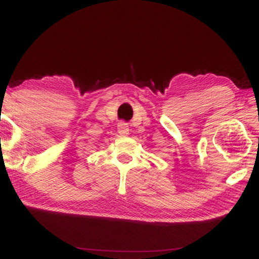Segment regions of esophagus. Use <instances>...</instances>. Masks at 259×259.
I'll use <instances>...</instances> for the list:
<instances>
[{"label":"esophagus","instance_id":"esophagus-1","mask_svg":"<svg viewBox=\"0 0 259 259\" xmlns=\"http://www.w3.org/2000/svg\"><path fill=\"white\" fill-rule=\"evenodd\" d=\"M117 133L121 136L129 135V125L126 124L125 122H120V123L117 124Z\"/></svg>","mask_w":259,"mask_h":259}]
</instances>
